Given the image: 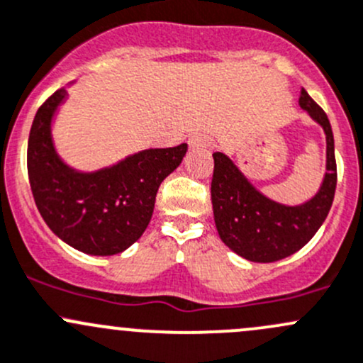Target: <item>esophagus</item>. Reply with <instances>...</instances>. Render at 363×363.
I'll return each instance as SVG.
<instances>
[{"instance_id":"1","label":"esophagus","mask_w":363,"mask_h":363,"mask_svg":"<svg viewBox=\"0 0 363 363\" xmlns=\"http://www.w3.org/2000/svg\"><path fill=\"white\" fill-rule=\"evenodd\" d=\"M188 144H189V150L205 151L208 146H211V139H208L205 133H194V135L189 137Z\"/></svg>"}]
</instances>
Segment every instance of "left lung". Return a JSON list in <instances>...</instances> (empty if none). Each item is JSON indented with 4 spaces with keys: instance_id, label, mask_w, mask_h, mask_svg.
Returning <instances> with one entry per match:
<instances>
[{
    "instance_id": "obj_1",
    "label": "left lung",
    "mask_w": 363,
    "mask_h": 363,
    "mask_svg": "<svg viewBox=\"0 0 363 363\" xmlns=\"http://www.w3.org/2000/svg\"><path fill=\"white\" fill-rule=\"evenodd\" d=\"M299 106L325 133V175L313 198L301 205H284L262 194L228 155L213 152L212 208L224 245L252 262H274L303 249L320 230L334 201V135L323 109L301 89Z\"/></svg>"
}]
</instances>
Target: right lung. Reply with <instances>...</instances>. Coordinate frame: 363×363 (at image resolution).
Wrapping results in <instances>:
<instances>
[{
    "label": "right lung",
    "mask_w": 363,
    "mask_h": 363,
    "mask_svg": "<svg viewBox=\"0 0 363 363\" xmlns=\"http://www.w3.org/2000/svg\"><path fill=\"white\" fill-rule=\"evenodd\" d=\"M67 95L66 86L59 89L34 116L28 143L30 191L47 226L72 249L120 254L146 231L160 184L181 165L188 144L150 147L99 170L74 169L60 158L52 135L53 118Z\"/></svg>",
    "instance_id": "obj_1"
}]
</instances>
